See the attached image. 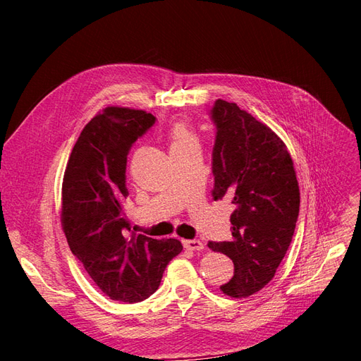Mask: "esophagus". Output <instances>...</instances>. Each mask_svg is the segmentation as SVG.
<instances>
[{
    "instance_id": "esophagus-1",
    "label": "esophagus",
    "mask_w": 361,
    "mask_h": 361,
    "mask_svg": "<svg viewBox=\"0 0 361 361\" xmlns=\"http://www.w3.org/2000/svg\"><path fill=\"white\" fill-rule=\"evenodd\" d=\"M183 247L191 251H202L204 248L203 243L199 239H187V241H183Z\"/></svg>"
}]
</instances>
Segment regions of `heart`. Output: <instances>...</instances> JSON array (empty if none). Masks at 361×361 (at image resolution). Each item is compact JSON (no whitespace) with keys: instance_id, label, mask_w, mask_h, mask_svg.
I'll return each instance as SVG.
<instances>
[{"instance_id":"1","label":"heart","mask_w":361,"mask_h":361,"mask_svg":"<svg viewBox=\"0 0 361 361\" xmlns=\"http://www.w3.org/2000/svg\"><path fill=\"white\" fill-rule=\"evenodd\" d=\"M167 137H169V141H170V150L195 143L194 134L191 133V129L188 128V125L183 123V122L173 123L169 129Z\"/></svg>"}]
</instances>
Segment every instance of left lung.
I'll use <instances>...</instances> for the list:
<instances>
[{
	"instance_id": "left-lung-1",
	"label": "left lung",
	"mask_w": 361,
	"mask_h": 361,
	"mask_svg": "<svg viewBox=\"0 0 361 361\" xmlns=\"http://www.w3.org/2000/svg\"><path fill=\"white\" fill-rule=\"evenodd\" d=\"M212 150L214 200L231 199L232 241L207 243L232 259L235 272L220 289L245 298L274 277L292 243L300 212V188L285 143L233 102L216 99Z\"/></svg>"
}]
</instances>
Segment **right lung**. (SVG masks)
<instances>
[{
    "instance_id": "obj_1",
    "label": "right lung",
    "mask_w": 361,
    "mask_h": 361,
    "mask_svg": "<svg viewBox=\"0 0 361 361\" xmlns=\"http://www.w3.org/2000/svg\"><path fill=\"white\" fill-rule=\"evenodd\" d=\"M157 117L108 106L87 123L72 149L61 188V224L73 256L106 297L143 301L154 293L178 239L130 235L123 214L126 162L135 141Z\"/></svg>"
}]
</instances>
